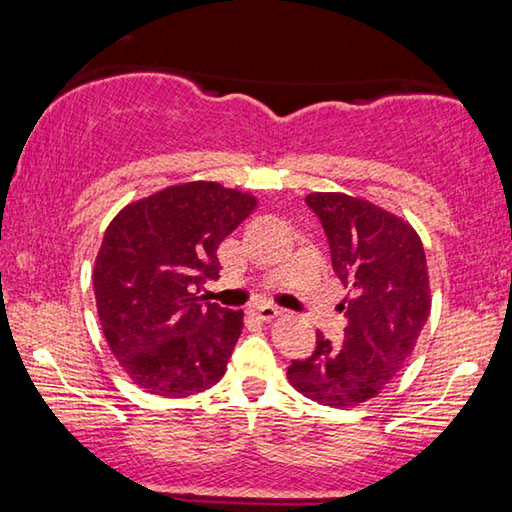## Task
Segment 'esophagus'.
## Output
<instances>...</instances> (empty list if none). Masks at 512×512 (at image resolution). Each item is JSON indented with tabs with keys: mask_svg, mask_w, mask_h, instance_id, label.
<instances>
[{
	"mask_svg": "<svg viewBox=\"0 0 512 512\" xmlns=\"http://www.w3.org/2000/svg\"><path fill=\"white\" fill-rule=\"evenodd\" d=\"M248 314L262 318V320H271V318H275L277 314H282V309L275 307V305H266V302H264V305L248 307Z\"/></svg>",
	"mask_w": 512,
	"mask_h": 512,
	"instance_id": "esophagus-1",
	"label": "esophagus"
}]
</instances>
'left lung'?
<instances>
[{
  "label": "left lung",
  "mask_w": 512,
  "mask_h": 512,
  "mask_svg": "<svg viewBox=\"0 0 512 512\" xmlns=\"http://www.w3.org/2000/svg\"><path fill=\"white\" fill-rule=\"evenodd\" d=\"M323 225L332 268L352 298L341 348L316 334V350L293 359L289 381L309 400L350 409L391 384L427 325V257L409 223L348 194H309Z\"/></svg>",
  "instance_id": "1"
}]
</instances>
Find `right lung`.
I'll use <instances>...</instances> for the list:
<instances>
[{
	"mask_svg": "<svg viewBox=\"0 0 512 512\" xmlns=\"http://www.w3.org/2000/svg\"><path fill=\"white\" fill-rule=\"evenodd\" d=\"M255 198L219 183L162 189L121 210L94 264V298L110 350L153 395L201 393L223 377L241 309L198 296L221 271V241Z\"/></svg>",
	"mask_w": 512,
	"mask_h": 512,
	"instance_id": "obj_1",
	"label": "right lung"
}]
</instances>
